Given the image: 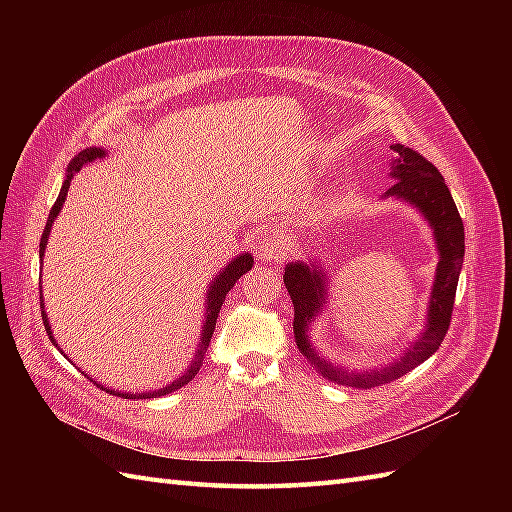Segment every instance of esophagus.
<instances>
[{"label":"esophagus","mask_w":512,"mask_h":512,"mask_svg":"<svg viewBox=\"0 0 512 512\" xmlns=\"http://www.w3.org/2000/svg\"><path fill=\"white\" fill-rule=\"evenodd\" d=\"M254 252L260 262H273L284 258L286 243L280 237H262L256 241Z\"/></svg>","instance_id":"34e87169"}]
</instances>
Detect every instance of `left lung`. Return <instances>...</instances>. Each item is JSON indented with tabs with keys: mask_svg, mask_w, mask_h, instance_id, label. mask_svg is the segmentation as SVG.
Returning <instances> with one entry per match:
<instances>
[{
	"mask_svg": "<svg viewBox=\"0 0 512 512\" xmlns=\"http://www.w3.org/2000/svg\"><path fill=\"white\" fill-rule=\"evenodd\" d=\"M397 153L393 160L391 177L395 183L384 192V198H397L412 205L423 213V218L433 228V239L438 245V267L433 277L431 297L427 307V322L423 333L412 339L410 346L399 354V359L386 363L384 367L369 371H350L333 365L331 361L322 359L316 348L309 344V324L316 320L318 314L324 312V303L329 301L327 277L322 267L314 262H290L284 269V284L294 305V342H297L301 354L312 363L322 378L337 382L350 389H374L386 382H393L408 374L410 369L427 361L429 356L440 348L444 335L448 331L455 305V292L459 282V271L463 265V222L455 200L448 192L444 177L440 170L425 160L421 153L406 145H391Z\"/></svg>",
	"mask_w": 512,
	"mask_h": 512,
	"instance_id": "8db88e82",
	"label": "left lung"
}]
</instances>
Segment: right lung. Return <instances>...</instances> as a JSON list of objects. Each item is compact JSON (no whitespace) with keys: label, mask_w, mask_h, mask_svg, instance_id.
<instances>
[{"label":"right lung","mask_w":512,"mask_h":512,"mask_svg":"<svg viewBox=\"0 0 512 512\" xmlns=\"http://www.w3.org/2000/svg\"><path fill=\"white\" fill-rule=\"evenodd\" d=\"M104 156H106V151H104L102 147H87V149H83V151L79 153V156H76V158L70 162L66 179H64V185H61V192H59V196H57V200H55V205H53V209H51V213H49V220H46V226H44V232H42V239H40V258L44 256L46 243H49L51 226H53L55 218L59 215L61 207H64V203H66V194H68V188H70V181H72L74 173H79V170L83 168V164L94 162V160L104 158ZM252 265H254V256H250V254H239L237 258H232V260L228 262V265L224 267V271H222L220 275L213 277V282H211L209 292H207V314H205V322H203V333H200V339H198L196 354H194V359H192L190 367L185 369L177 380H173L170 384L162 386V389H158V391H145V393H123V391H115V389H104V384H98L94 378H91V382L98 384L100 389H104L106 393L123 397V399H151V397H162V395L173 393V391L181 389V386L188 384V382L198 374L200 365H203V361H205V352H207V348H209V342H211L213 331H215V320H218V314H220V309H222V303H224V299H226L228 290H230L232 286H235V282L239 280L241 275H245L247 271L252 269ZM40 299H42V297H40ZM40 305H42L44 329H46V333H49V339L55 344V348H59L57 342H55V337H53L49 318H46V312H44V301H42ZM59 352L64 354V350H61V348H59ZM64 356H66V354H64ZM66 359H68V356H66ZM68 361H70V359H68Z\"/></svg>","instance_id":"right-lung-1"}]
</instances>
